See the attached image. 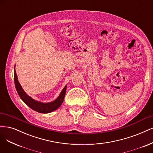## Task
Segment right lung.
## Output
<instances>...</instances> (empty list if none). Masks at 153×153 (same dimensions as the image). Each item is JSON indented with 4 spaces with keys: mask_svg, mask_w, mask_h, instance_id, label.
<instances>
[{
    "mask_svg": "<svg viewBox=\"0 0 153 153\" xmlns=\"http://www.w3.org/2000/svg\"><path fill=\"white\" fill-rule=\"evenodd\" d=\"M14 78L15 87H16V91L19 94L20 98L23 100V102L27 105V106H28L31 109L35 111H37L41 113H51L58 108L62 103L63 100L65 99L66 86H65L64 88L62 89V91H61L59 96L57 97L55 101L49 103H42L40 102L36 101L31 97L28 96L23 91V88L22 87V86H21L20 83L18 80L16 72L15 70H14Z\"/></svg>",
    "mask_w": 153,
    "mask_h": 153,
    "instance_id": "1",
    "label": "right lung"
}]
</instances>
